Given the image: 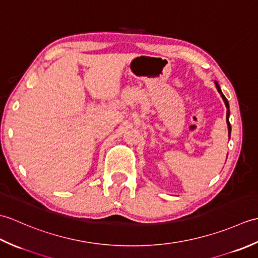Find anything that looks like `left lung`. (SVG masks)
<instances>
[{
	"label": "left lung",
	"instance_id": "8db88e82",
	"mask_svg": "<svg viewBox=\"0 0 258 258\" xmlns=\"http://www.w3.org/2000/svg\"><path fill=\"white\" fill-rule=\"evenodd\" d=\"M215 84H216V87H217V91H218V93H220V94L222 95L223 101H224V103H225V105H226V107H227V113H226V122H227V126H228V134H229V136H231V130H232V127H231V124H229V105H228V101H227V98H226L225 96H224V94H223V93H222L221 87H220V85H218L217 82H215Z\"/></svg>",
	"mask_w": 258,
	"mask_h": 258
}]
</instances>
